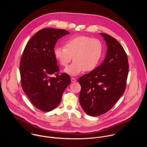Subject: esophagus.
<instances>
[{
  "label": "esophagus",
  "instance_id": "obj_1",
  "mask_svg": "<svg viewBox=\"0 0 147 147\" xmlns=\"http://www.w3.org/2000/svg\"><path fill=\"white\" fill-rule=\"evenodd\" d=\"M71 82H76V79L75 78L72 77V78H71Z\"/></svg>",
  "mask_w": 147,
  "mask_h": 147
}]
</instances>
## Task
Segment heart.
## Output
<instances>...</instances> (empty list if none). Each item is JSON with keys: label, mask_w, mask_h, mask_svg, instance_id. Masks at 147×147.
Listing matches in <instances>:
<instances>
[{"label": "heart", "mask_w": 147, "mask_h": 147, "mask_svg": "<svg viewBox=\"0 0 147 147\" xmlns=\"http://www.w3.org/2000/svg\"><path fill=\"white\" fill-rule=\"evenodd\" d=\"M103 49V45L99 39L80 35L67 40L64 47H56L53 54L62 67H66L73 58V63L65 71L76 76L84 71L94 70L100 60Z\"/></svg>", "instance_id": "heart-1"}]
</instances>
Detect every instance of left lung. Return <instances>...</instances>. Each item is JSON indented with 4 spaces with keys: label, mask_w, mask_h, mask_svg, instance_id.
<instances>
[{
    "label": "left lung",
    "mask_w": 147,
    "mask_h": 147,
    "mask_svg": "<svg viewBox=\"0 0 147 147\" xmlns=\"http://www.w3.org/2000/svg\"><path fill=\"white\" fill-rule=\"evenodd\" d=\"M108 49L102 63L80 77L79 95L81 106L90 116L107 113L124 92L129 73L126 53L119 42L111 35L100 33Z\"/></svg>",
    "instance_id": "left-lung-1"
}]
</instances>
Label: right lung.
<instances>
[{"label":"right lung","instance_id":"obj_1","mask_svg":"<svg viewBox=\"0 0 147 147\" xmlns=\"http://www.w3.org/2000/svg\"><path fill=\"white\" fill-rule=\"evenodd\" d=\"M69 34L62 29L39 30L28 42L21 58L20 72L23 90L33 105L42 111L56 108L70 84L69 74H59L53 54L57 40Z\"/></svg>","mask_w":147,"mask_h":147}]
</instances>
